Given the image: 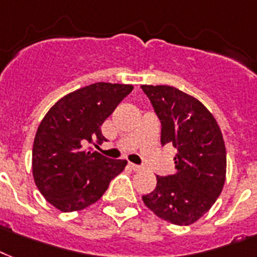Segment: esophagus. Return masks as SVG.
I'll return each mask as SVG.
<instances>
[{"label": "esophagus", "instance_id": "esophagus-1", "mask_svg": "<svg viewBox=\"0 0 257 257\" xmlns=\"http://www.w3.org/2000/svg\"><path fill=\"white\" fill-rule=\"evenodd\" d=\"M128 166H130L131 170H134V172H139L141 170V166H138V165H135V164H128Z\"/></svg>", "mask_w": 257, "mask_h": 257}]
</instances>
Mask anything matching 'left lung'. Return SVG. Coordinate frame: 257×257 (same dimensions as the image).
Masks as SVG:
<instances>
[{
	"mask_svg": "<svg viewBox=\"0 0 257 257\" xmlns=\"http://www.w3.org/2000/svg\"><path fill=\"white\" fill-rule=\"evenodd\" d=\"M161 120V143L177 149L176 172L157 176V186L142 196L147 208L174 225H190L221 194L226 150L221 130L198 99L170 85H141Z\"/></svg>",
	"mask_w": 257,
	"mask_h": 257,
	"instance_id": "obj_1",
	"label": "left lung"
}]
</instances>
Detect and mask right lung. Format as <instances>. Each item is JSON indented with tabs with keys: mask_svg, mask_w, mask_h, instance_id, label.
Listing matches in <instances>:
<instances>
[{
	"mask_svg": "<svg viewBox=\"0 0 257 257\" xmlns=\"http://www.w3.org/2000/svg\"><path fill=\"white\" fill-rule=\"evenodd\" d=\"M131 84L95 83L57 100L40 123L32 151L36 186L61 212L95 204L111 180L124 170L126 160H110L87 143H101L100 126L133 91Z\"/></svg>",
	"mask_w": 257,
	"mask_h": 257,
	"instance_id": "1",
	"label": "right lung"
}]
</instances>
